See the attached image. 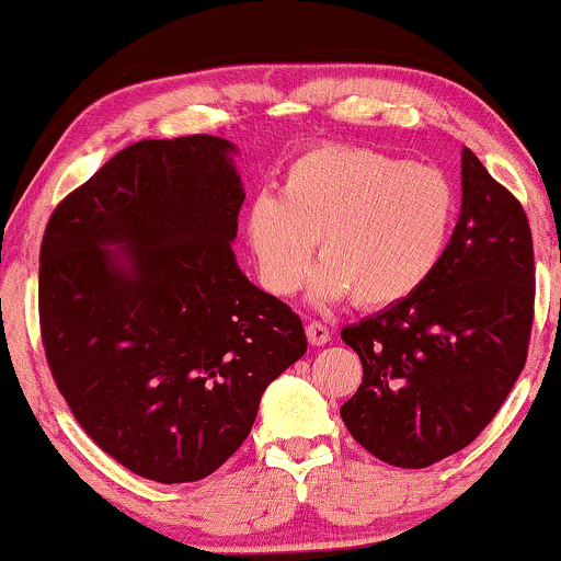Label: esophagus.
<instances>
[{
    "label": "esophagus",
    "instance_id": "1",
    "mask_svg": "<svg viewBox=\"0 0 561 561\" xmlns=\"http://www.w3.org/2000/svg\"><path fill=\"white\" fill-rule=\"evenodd\" d=\"M306 334H308L310 345H316V347H323L329 342V336H332L321 321H310L306 327Z\"/></svg>",
    "mask_w": 561,
    "mask_h": 561
}]
</instances>
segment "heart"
<instances>
[{
	"instance_id": "1",
	"label": "heart",
	"mask_w": 561,
	"mask_h": 561,
	"mask_svg": "<svg viewBox=\"0 0 561 561\" xmlns=\"http://www.w3.org/2000/svg\"><path fill=\"white\" fill-rule=\"evenodd\" d=\"M457 216L449 178L434 167L323 146L289 164L282 193L255 195L248 240L263 285L300 289L316 240L323 259L308 276L316 302L353 298L387 308L415 295L447 253Z\"/></svg>"
}]
</instances>
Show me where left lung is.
<instances>
[{"instance_id":"obj_1","label":"left lung","mask_w":561,"mask_h":561,"mask_svg":"<svg viewBox=\"0 0 561 561\" xmlns=\"http://www.w3.org/2000/svg\"><path fill=\"white\" fill-rule=\"evenodd\" d=\"M533 295L528 216L462 148L460 219L438 268L408 300L342 329L363 363L340 410L355 442L397 468L468 447L525 366Z\"/></svg>"}]
</instances>
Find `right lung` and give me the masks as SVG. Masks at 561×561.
Segmentation results:
<instances>
[{
	"label": "right lung",
	"instance_id": "right-lung-1",
	"mask_svg": "<svg viewBox=\"0 0 561 561\" xmlns=\"http://www.w3.org/2000/svg\"><path fill=\"white\" fill-rule=\"evenodd\" d=\"M238 146L140 140L54 208L38 310L51 376L119 465L159 483L211 476L261 394L306 355L293 308L240 272Z\"/></svg>",
	"mask_w": 561,
	"mask_h": 561
}]
</instances>
